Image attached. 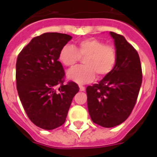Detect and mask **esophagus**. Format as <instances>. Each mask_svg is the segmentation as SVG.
<instances>
[{
	"label": "esophagus",
	"mask_w": 157,
	"mask_h": 157,
	"mask_svg": "<svg viewBox=\"0 0 157 157\" xmlns=\"http://www.w3.org/2000/svg\"><path fill=\"white\" fill-rule=\"evenodd\" d=\"M79 87H80V91H84L85 90V87L83 86L80 85V86H79Z\"/></svg>",
	"instance_id": "obj_1"
}]
</instances>
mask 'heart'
Here are the masks:
<instances>
[{
    "mask_svg": "<svg viewBox=\"0 0 157 157\" xmlns=\"http://www.w3.org/2000/svg\"><path fill=\"white\" fill-rule=\"evenodd\" d=\"M59 61L67 67H72L83 60V66L68 71L67 77L80 84L93 81L97 74L103 78L113 71L118 61V52L112 45H105L96 38H86L78 41L74 46L65 45L61 48Z\"/></svg>",
    "mask_w": 157,
    "mask_h": 157,
    "instance_id": "b5f03b06",
    "label": "heart"
}]
</instances>
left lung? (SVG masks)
<instances>
[{
  "label": "left lung",
  "mask_w": 157,
  "mask_h": 157,
  "mask_svg": "<svg viewBox=\"0 0 157 157\" xmlns=\"http://www.w3.org/2000/svg\"><path fill=\"white\" fill-rule=\"evenodd\" d=\"M118 52L112 73L99 83L86 87L92 121L104 128L124 122L131 115L142 83V68L137 50L121 35L110 32Z\"/></svg>",
  "instance_id": "1"
}]
</instances>
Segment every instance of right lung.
I'll list each match as a JSON object with an SVG mask.
<instances>
[{"mask_svg":"<svg viewBox=\"0 0 157 157\" xmlns=\"http://www.w3.org/2000/svg\"><path fill=\"white\" fill-rule=\"evenodd\" d=\"M71 39L64 33H43L33 38L17 57L19 97L30 121L42 129H55L65 122L79 91L74 82L64 84L65 73L58 61L60 50Z\"/></svg>","mask_w":157,"mask_h":157,"instance_id":"1","label":"right lung"}]
</instances>
